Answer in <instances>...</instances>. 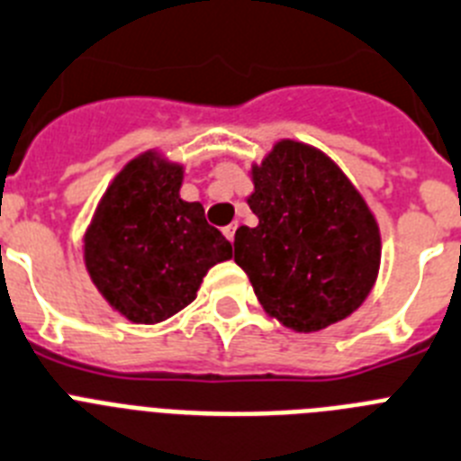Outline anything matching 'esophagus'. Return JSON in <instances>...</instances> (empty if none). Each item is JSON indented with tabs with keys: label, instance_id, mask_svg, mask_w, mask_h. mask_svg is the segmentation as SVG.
<instances>
[{
	"label": "esophagus",
	"instance_id": "obj_1",
	"mask_svg": "<svg viewBox=\"0 0 461 461\" xmlns=\"http://www.w3.org/2000/svg\"><path fill=\"white\" fill-rule=\"evenodd\" d=\"M222 234L227 236V241H234V234H236V222H231V225H227L225 230H222Z\"/></svg>",
	"mask_w": 461,
	"mask_h": 461
}]
</instances>
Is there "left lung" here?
Here are the masks:
<instances>
[{
    "label": "left lung",
    "mask_w": 461,
    "mask_h": 461,
    "mask_svg": "<svg viewBox=\"0 0 461 461\" xmlns=\"http://www.w3.org/2000/svg\"><path fill=\"white\" fill-rule=\"evenodd\" d=\"M248 206L258 227H239L234 262L267 315L313 334L355 313L380 271V227L359 190L320 148L274 143L250 164Z\"/></svg>",
    "instance_id": "1"
}]
</instances>
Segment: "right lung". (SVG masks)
Wrapping results in <instances>:
<instances>
[{
    "label": "right lung",
    "instance_id": "1",
    "mask_svg": "<svg viewBox=\"0 0 461 461\" xmlns=\"http://www.w3.org/2000/svg\"><path fill=\"white\" fill-rule=\"evenodd\" d=\"M185 167L150 148L122 167L83 234V262L104 302L130 322L158 325L194 302L231 243L181 199Z\"/></svg>",
    "mask_w": 461,
    "mask_h": 461
}]
</instances>
